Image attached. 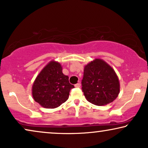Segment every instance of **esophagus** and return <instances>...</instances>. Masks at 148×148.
I'll use <instances>...</instances> for the list:
<instances>
[{
  "label": "esophagus",
  "mask_w": 148,
  "mask_h": 148,
  "mask_svg": "<svg viewBox=\"0 0 148 148\" xmlns=\"http://www.w3.org/2000/svg\"><path fill=\"white\" fill-rule=\"evenodd\" d=\"M80 86H81V84L79 83H77V84L75 85V88H80Z\"/></svg>",
  "instance_id": "esophagus-1"
}]
</instances>
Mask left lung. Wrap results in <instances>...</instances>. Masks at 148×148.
Masks as SVG:
<instances>
[{"label":"left lung","mask_w":148,"mask_h":148,"mask_svg":"<svg viewBox=\"0 0 148 148\" xmlns=\"http://www.w3.org/2000/svg\"><path fill=\"white\" fill-rule=\"evenodd\" d=\"M82 91L87 100L96 106L113 102L120 92L119 77L111 66L95 58L84 66Z\"/></svg>","instance_id":"obj_1"}]
</instances>
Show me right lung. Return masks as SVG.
Masks as SVG:
<instances>
[{"label": "right lung", "mask_w": 148, "mask_h": 148, "mask_svg": "<svg viewBox=\"0 0 148 148\" xmlns=\"http://www.w3.org/2000/svg\"><path fill=\"white\" fill-rule=\"evenodd\" d=\"M59 62L51 60L36 77L32 86L34 100L45 108H55L68 100L69 92L74 88L69 77L62 73Z\"/></svg>", "instance_id": "1"}]
</instances>
